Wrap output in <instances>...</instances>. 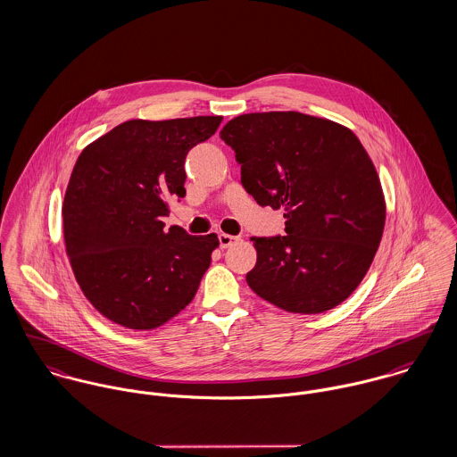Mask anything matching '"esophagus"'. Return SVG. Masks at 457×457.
Instances as JSON below:
<instances>
[{
    "mask_svg": "<svg viewBox=\"0 0 457 457\" xmlns=\"http://www.w3.org/2000/svg\"><path fill=\"white\" fill-rule=\"evenodd\" d=\"M218 241H220V246H221V248H228V246L236 245V243L239 241V237L230 236V234H220V236H218Z\"/></svg>",
    "mask_w": 457,
    "mask_h": 457,
    "instance_id": "34e87169",
    "label": "esophagus"
}]
</instances>
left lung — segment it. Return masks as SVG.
<instances>
[{
  "mask_svg": "<svg viewBox=\"0 0 457 457\" xmlns=\"http://www.w3.org/2000/svg\"><path fill=\"white\" fill-rule=\"evenodd\" d=\"M220 137L259 205L285 209L287 236L252 237L250 288L290 313H324L366 276L386 225L377 169L355 133L301 112H253Z\"/></svg>",
  "mask_w": 457,
  "mask_h": 457,
  "instance_id": "left-lung-1",
  "label": "left lung"
}]
</instances>
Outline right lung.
I'll return each instance as SVG.
<instances>
[{
	"mask_svg": "<svg viewBox=\"0 0 457 457\" xmlns=\"http://www.w3.org/2000/svg\"><path fill=\"white\" fill-rule=\"evenodd\" d=\"M221 120H130L77 158L63 200L66 255L82 294L111 322L149 330L195 297L220 241L165 230L162 216L187 194L188 151Z\"/></svg>",
	"mask_w": 457,
	"mask_h": 457,
	"instance_id": "add662e5",
	"label": "right lung"
}]
</instances>
